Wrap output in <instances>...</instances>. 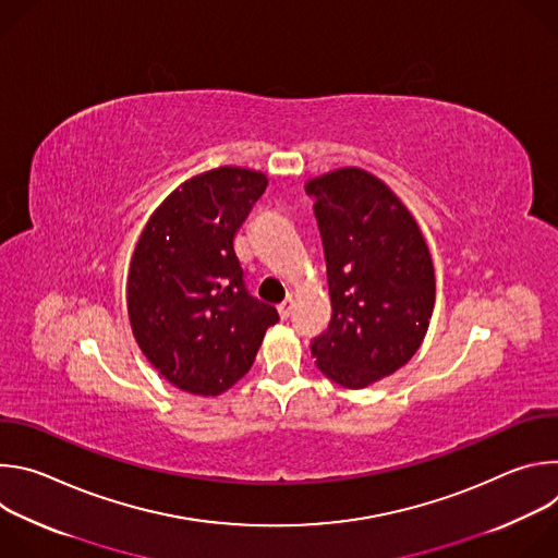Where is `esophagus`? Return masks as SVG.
Masks as SVG:
<instances>
[{
	"label": "esophagus",
	"mask_w": 558,
	"mask_h": 558,
	"mask_svg": "<svg viewBox=\"0 0 558 558\" xmlns=\"http://www.w3.org/2000/svg\"><path fill=\"white\" fill-rule=\"evenodd\" d=\"M278 313H280L282 320H287V317L293 313V300L287 298L282 304H278Z\"/></svg>",
	"instance_id": "esophagus-1"
}]
</instances>
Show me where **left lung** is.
I'll list each match as a JSON object with an SVG mask.
<instances>
[{"mask_svg": "<svg viewBox=\"0 0 558 558\" xmlns=\"http://www.w3.org/2000/svg\"><path fill=\"white\" fill-rule=\"evenodd\" d=\"M315 196L331 323L313 338L315 366L364 388L420 349L435 304V271L417 222L381 181L344 168L306 183Z\"/></svg>", "mask_w": 558, "mask_h": 558, "instance_id": "8db88e82", "label": "left lung"}]
</instances>
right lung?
<instances>
[{"label": "right lung", "mask_w": 558, "mask_h": 558, "mask_svg": "<svg viewBox=\"0 0 558 558\" xmlns=\"http://www.w3.org/2000/svg\"><path fill=\"white\" fill-rule=\"evenodd\" d=\"M267 190L260 172H205L147 220L128 276L134 338L170 384L218 395L241 379L280 320L258 300L235 256L233 238Z\"/></svg>", "instance_id": "right-lung-1"}]
</instances>
